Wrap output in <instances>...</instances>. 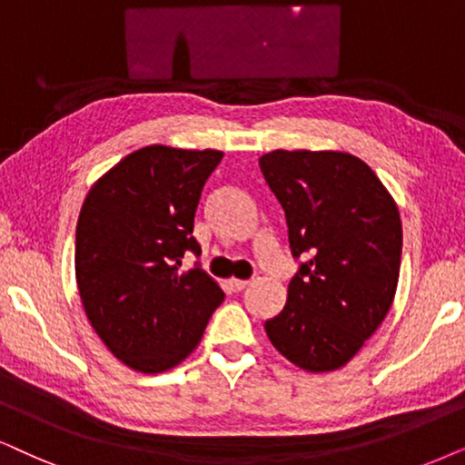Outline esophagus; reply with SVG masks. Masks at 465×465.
I'll return each mask as SVG.
<instances>
[{
    "label": "esophagus",
    "instance_id": "1",
    "mask_svg": "<svg viewBox=\"0 0 465 465\" xmlns=\"http://www.w3.org/2000/svg\"><path fill=\"white\" fill-rule=\"evenodd\" d=\"M246 285H249V281H242V279H232V281H229V287H232L233 292H242Z\"/></svg>",
    "mask_w": 465,
    "mask_h": 465
}]
</instances>
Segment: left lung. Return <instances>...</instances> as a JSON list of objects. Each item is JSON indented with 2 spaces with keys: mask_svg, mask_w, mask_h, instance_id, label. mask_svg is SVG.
Masks as SVG:
<instances>
[{
  "mask_svg": "<svg viewBox=\"0 0 465 465\" xmlns=\"http://www.w3.org/2000/svg\"><path fill=\"white\" fill-rule=\"evenodd\" d=\"M285 210L296 274L266 334L307 371L343 367L378 331L397 292L401 219L389 191L345 152L274 150L260 158Z\"/></svg>",
  "mask_w": 465,
  "mask_h": 465,
  "instance_id": "obj_1",
  "label": "left lung"
}]
</instances>
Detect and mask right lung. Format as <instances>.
Wrapping results in <instances>:
<instances>
[{
    "label": "right lung",
    "instance_id": "obj_1",
    "mask_svg": "<svg viewBox=\"0 0 465 465\" xmlns=\"http://www.w3.org/2000/svg\"><path fill=\"white\" fill-rule=\"evenodd\" d=\"M219 150L148 145L109 169L76 223L74 270L85 315L115 358L141 373L184 361L225 293L199 262L195 213Z\"/></svg>",
    "mask_w": 465,
    "mask_h": 465
}]
</instances>
